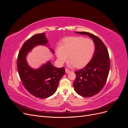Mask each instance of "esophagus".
I'll return each instance as SVG.
<instances>
[{
  "label": "esophagus",
  "instance_id": "34e87169",
  "mask_svg": "<svg viewBox=\"0 0 128 128\" xmlns=\"http://www.w3.org/2000/svg\"><path fill=\"white\" fill-rule=\"evenodd\" d=\"M65 71H66V72L67 74L69 73V72H71L70 70H69V69H67V68L65 69Z\"/></svg>",
  "mask_w": 128,
  "mask_h": 128
}]
</instances>
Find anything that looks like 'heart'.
<instances>
[{
	"label": "heart",
	"mask_w": 128,
	"mask_h": 128,
	"mask_svg": "<svg viewBox=\"0 0 128 128\" xmlns=\"http://www.w3.org/2000/svg\"><path fill=\"white\" fill-rule=\"evenodd\" d=\"M94 51V42L92 40L83 37H72L64 40L56 48V54L60 63H64L69 56V67L82 68L91 61Z\"/></svg>",
	"instance_id": "1"
}]
</instances>
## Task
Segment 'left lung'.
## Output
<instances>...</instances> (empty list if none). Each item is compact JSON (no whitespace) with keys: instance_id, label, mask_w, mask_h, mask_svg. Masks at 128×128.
Returning a JSON list of instances; mask_svg holds the SVG:
<instances>
[{"instance_id":"1","label":"left lung","mask_w":128,"mask_h":128,"mask_svg":"<svg viewBox=\"0 0 128 128\" xmlns=\"http://www.w3.org/2000/svg\"><path fill=\"white\" fill-rule=\"evenodd\" d=\"M92 38L95 51L89 63L83 68L75 72L73 83L77 94L84 97H91L101 91L105 84L110 69V60L107 48L99 38L88 32H77Z\"/></svg>"}]
</instances>
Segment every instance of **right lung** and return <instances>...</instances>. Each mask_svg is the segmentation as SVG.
<instances>
[{"mask_svg":"<svg viewBox=\"0 0 128 128\" xmlns=\"http://www.w3.org/2000/svg\"><path fill=\"white\" fill-rule=\"evenodd\" d=\"M45 33L36 34L27 40L18 53L17 68L19 76L25 88L30 94L37 98L44 99L56 92L59 80L65 74L64 67L57 68L50 61L38 69L28 64L26 56L32 49L38 45L46 46L52 53L53 48L49 47Z\"/></svg>","mask_w":128,"mask_h":128,"instance_id":"add662e5","label":"right lung"}]
</instances>
